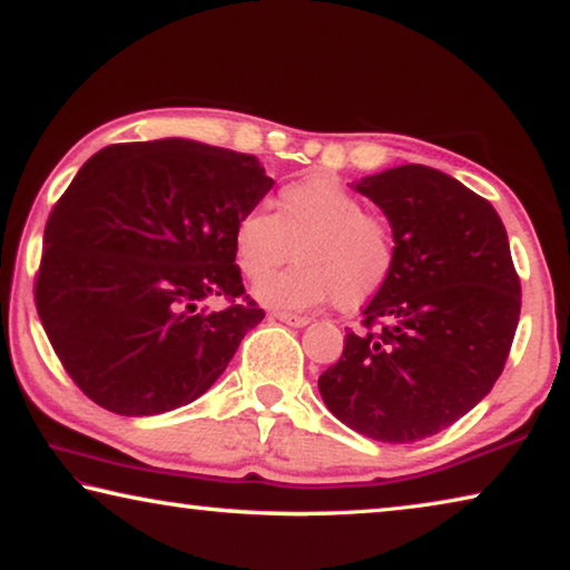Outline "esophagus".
Segmentation results:
<instances>
[{"label":"esophagus","instance_id":"34e87169","mask_svg":"<svg viewBox=\"0 0 570 570\" xmlns=\"http://www.w3.org/2000/svg\"><path fill=\"white\" fill-rule=\"evenodd\" d=\"M272 316H274V320H278V322H284V324H288V326H294V330H302V326H306V324H308V320H306V316H298V314L274 312Z\"/></svg>","mask_w":570,"mask_h":570}]
</instances>
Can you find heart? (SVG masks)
Returning <instances> with one entry per match:
<instances>
[{
    "label": "heart",
    "mask_w": 570,
    "mask_h": 570,
    "mask_svg": "<svg viewBox=\"0 0 570 570\" xmlns=\"http://www.w3.org/2000/svg\"><path fill=\"white\" fill-rule=\"evenodd\" d=\"M292 245L297 266L254 286L258 302L284 312L326 302L362 306L387 284L397 256L387 220L332 176L288 183L276 196V214L256 206L236 220V264L248 278L287 261Z\"/></svg>",
    "instance_id": "obj_1"
}]
</instances>
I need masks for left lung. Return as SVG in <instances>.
<instances>
[{
  "label": "left lung",
  "instance_id": "1",
  "mask_svg": "<svg viewBox=\"0 0 570 570\" xmlns=\"http://www.w3.org/2000/svg\"><path fill=\"white\" fill-rule=\"evenodd\" d=\"M382 208L394 268L320 377L336 420L380 442L450 428L493 390L520 316V282L498 210L448 173L397 166L352 183ZM380 323L372 333L368 326Z\"/></svg>",
  "mask_w": 570,
  "mask_h": 570
}]
</instances>
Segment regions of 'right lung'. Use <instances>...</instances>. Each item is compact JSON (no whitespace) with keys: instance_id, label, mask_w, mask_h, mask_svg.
<instances>
[{"instance_id":"right-lung-1","label":"right lung","mask_w":570,"mask_h":570,"mask_svg":"<svg viewBox=\"0 0 570 570\" xmlns=\"http://www.w3.org/2000/svg\"><path fill=\"white\" fill-rule=\"evenodd\" d=\"M272 186L256 156L186 138L118 142L77 170L45 226L35 302L92 402L150 417L214 387L264 308L206 302L244 296L234 228Z\"/></svg>"}]
</instances>
